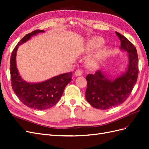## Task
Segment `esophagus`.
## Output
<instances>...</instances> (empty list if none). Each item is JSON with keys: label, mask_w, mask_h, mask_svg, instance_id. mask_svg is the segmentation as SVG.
Returning <instances> with one entry per match:
<instances>
[{"label": "esophagus", "mask_w": 149, "mask_h": 149, "mask_svg": "<svg viewBox=\"0 0 149 149\" xmlns=\"http://www.w3.org/2000/svg\"><path fill=\"white\" fill-rule=\"evenodd\" d=\"M74 75H75L76 76H81V75H82V71H81L80 70H77L75 71Z\"/></svg>", "instance_id": "obj_1"}]
</instances>
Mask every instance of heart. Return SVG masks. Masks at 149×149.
<instances>
[{
    "mask_svg": "<svg viewBox=\"0 0 149 149\" xmlns=\"http://www.w3.org/2000/svg\"><path fill=\"white\" fill-rule=\"evenodd\" d=\"M104 43L105 40L98 36L90 38L85 41L81 50L82 53L88 54L96 50L87 59L86 65L89 69H95L99 66L109 54L110 48L108 46L101 47Z\"/></svg>",
    "mask_w": 149,
    "mask_h": 149,
    "instance_id": "heart-1",
    "label": "heart"
}]
</instances>
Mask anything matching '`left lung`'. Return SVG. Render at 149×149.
Instances as JSON below:
<instances>
[{"label": "left lung", "instance_id": "1", "mask_svg": "<svg viewBox=\"0 0 149 149\" xmlns=\"http://www.w3.org/2000/svg\"><path fill=\"white\" fill-rule=\"evenodd\" d=\"M116 34L121 40L120 49L127 52L128 63L123 72L118 75L107 73L104 69L86 76V99L95 109L107 110L120 105L127 99L138 76V57L134 45L124 36Z\"/></svg>", "mask_w": 149, "mask_h": 149}]
</instances>
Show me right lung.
<instances>
[{"label": "right lung", "instance_id": "obj_1", "mask_svg": "<svg viewBox=\"0 0 149 149\" xmlns=\"http://www.w3.org/2000/svg\"><path fill=\"white\" fill-rule=\"evenodd\" d=\"M44 32L43 30H36L23 38L13 50L10 65L12 88L18 99L27 107L40 110L50 109L57 104L65 87L72 79V72L61 74L39 83L27 82L20 76L16 62L19 46L33 36Z\"/></svg>", "mask_w": 149, "mask_h": 149}]
</instances>
